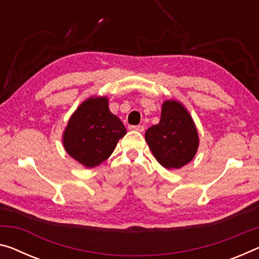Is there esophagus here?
Masks as SVG:
<instances>
[{
  "label": "esophagus",
  "instance_id": "34e87169",
  "mask_svg": "<svg viewBox=\"0 0 259 259\" xmlns=\"http://www.w3.org/2000/svg\"><path fill=\"white\" fill-rule=\"evenodd\" d=\"M130 130L132 131H137V132H143L145 131V127H143L142 125H137V126H130Z\"/></svg>",
  "mask_w": 259,
  "mask_h": 259
}]
</instances>
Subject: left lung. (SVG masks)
Segmentation results:
<instances>
[{
    "label": "left lung",
    "mask_w": 259,
    "mask_h": 259,
    "mask_svg": "<svg viewBox=\"0 0 259 259\" xmlns=\"http://www.w3.org/2000/svg\"><path fill=\"white\" fill-rule=\"evenodd\" d=\"M145 138L155 158L166 169H178L188 164L199 145L192 118L176 101L163 103L160 122L149 127Z\"/></svg>",
    "instance_id": "8db88e82"
}]
</instances>
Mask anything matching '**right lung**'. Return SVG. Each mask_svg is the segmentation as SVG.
<instances>
[{"label": "right lung", "instance_id": "obj_1", "mask_svg": "<svg viewBox=\"0 0 259 259\" xmlns=\"http://www.w3.org/2000/svg\"><path fill=\"white\" fill-rule=\"evenodd\" d=\"M125 134L124 124L110 112L107 98L94 97L83 102L70 117L63 146L74 160L94 168L110 157Z\"/></svg>", "mask_w": 259, "mask_h": 259}]
</instances>
